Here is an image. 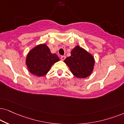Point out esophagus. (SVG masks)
<instances>
[{"label": "esophagus", "mask_w": 124, "mask_h": 124, "mask_svg": "<svg viewBox=\"0 0 124 124\" xmlns=\"http://www.w3.org/2000/svg\"><path fill=\"white\" fill-rule=\"evenodd\" d=\"M65 58H66V56L65 55H63V56H62V57H61V60H62V61H64L65 59Z\"/></svg>", "instance_id": "esophagus-1"}]
</instances>
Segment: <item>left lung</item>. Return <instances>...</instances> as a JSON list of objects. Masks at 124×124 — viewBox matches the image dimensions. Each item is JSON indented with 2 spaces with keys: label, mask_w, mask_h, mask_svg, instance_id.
Wrapping results in <instances>:
<instances>
[{
  "label": "left lung",
  "mask_w": 124,
  "mask_h": 124,
  "mask_svg": "<svg viewBox=\"0 0 124 124\" xmlns=\"http://www.w3.org/2000/svg\"><path fill=\"white\" fill-rule=\"evenodd\" d=\"M74 76L85 78L91 74L95 65V59L92 54L77 45L71 52V56L64 61Z\"/></svg>",
  "instance_id": "8db88e82"
}]
</instances>
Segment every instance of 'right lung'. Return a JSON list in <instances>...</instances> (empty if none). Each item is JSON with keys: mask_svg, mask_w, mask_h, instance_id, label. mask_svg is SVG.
I'll list each match as a JSON object with an SVG mask.
<instances>
[{"mask_svg": "<svg viewBox=\"0 0 124 124\" xmlns=\"http://www.w3.org/2000/svg\"><path fill=\"white\" fill-rule=\"evenodd\" d=\"M59 58L52 54L46 44L37 45L28 53L26 58V65L31 74L37 77L45 75Z\"/></svg>", "mask_w": 124, "mask_h": 124, "instance_id": "1", "label": "right lung"}]
</instances>
